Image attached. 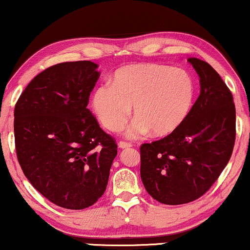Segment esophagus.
<instances>
[{
    "mask_svg": "<svg viewBox=\"0 0 250 250\" xmlns=\"http://www.w3.org/2000/svg\"><path fill=\"white\" fill-rule=\"evenodd\" d=\"M118 146L121 149H128V148H131V146H132V143L125 142V141H121V142L118 143Z\"/></svg>",
    "mask_w": 250,
    "mask_h": 250,
    "instance_id": "obj_1",
    "label": "esophagus"
}]
</instances>
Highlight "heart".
Wrapping results in <instances>:
<instances>
[{
    "instance_id": "b5f03b06",
    "label": "heart",
    "mask_w": 250,
    "mask_h": 250,
    "mask_svg": "<svg viewBox=\"0 0 250 250\" xmlns=\"http://www.w3.org/2000/svg\"><path fill=\"white\" fill-rule=\"evenodd\" d=\"M196 85L187 70L158 63L128 64L116 70L111 84H101L92 97L93 110L105 128L119 132L134 110L129 138L152 133L167 136L187 121Z\"/></svg>"
}]
</instances>
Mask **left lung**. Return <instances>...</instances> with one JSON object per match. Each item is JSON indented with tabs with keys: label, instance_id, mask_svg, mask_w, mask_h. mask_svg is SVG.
Wrapping results in <instances>:
<instances>
[{
	"label": "left lung",
	"instance_id": "1",
	"mask_svg": "<svg viewBox=\"0 0 250 250\" xmlns=\"http://www.w3.org/2000/svg\"><path fill=\"white\" fill-rule=\"evenodd\" d=\"M200 81V94L181 127L158 141L143 143L141 180L159 203L182 205L206 193L228 165L235 141V107L217 71L189 58Z\"/></svg>",
	"mask_w": 250,
	"mask_h": 250
}]
</instances>
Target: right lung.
I'll return each instance as SVG.
<instances>
[{"instance_id":"right-lung-1","label":"right lung","mask_w":250,"mask_h":250,"mask_svg":"<svg viewBox=\"0 0 250 250\" xmlns=\"http://www.w3.org/2000/svg\"><path fill=\"white\" fill-rule=\"evenodd\" d=\"M92 61L54 64L27 85L15 107L18 162L51 203L84 209L107 188L117 145L87 109L100 71Z\"/></svg>"}]
</instances>
